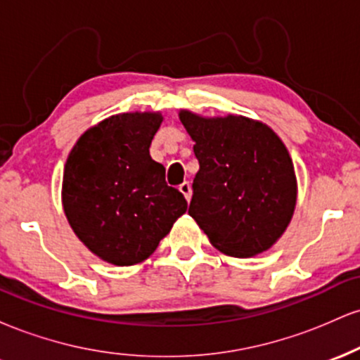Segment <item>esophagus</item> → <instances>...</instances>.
<instances>
[{"label": "esophagus", "mask_w": 360, "mask_h": 360, "mask_svg": "<svg viewBox=\"0 0 360 360\" xmlns=\"http://www.w3.org/2000/svg\"><path fill=\"white\" fill-rule=\"evenodd\" d=\"M179 191L184 194V198H186V200H188V201L191 200V186H189L188 181H184V183L179 186Z\"/></svg>", "instance_id": "obj_1"}]
</instances>
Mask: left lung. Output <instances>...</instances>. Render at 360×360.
<instances>
[{
	"mask_svg": "<svg viewBox=\"0 0 360 360\" xmlns=\"http://www.w3.org/2000/svg\"><path fill=\"white\" fill-rule=\"evenodd\" d=\"M200 171L189 214L213 247L232 257L271 249L296 206L295 166L286 146L262 122L238 115L203 118L181 110Z\"/></svg>",
	"mask_w": 360,
	"mask_h": 360,
	"instance_id": "1",
	"label": "left lung"
}]
</instances>
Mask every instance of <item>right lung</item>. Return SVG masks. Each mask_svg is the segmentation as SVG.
I'll list each match as a JSON object with an SVG mask.
<instances>
[{"mask_svg": "<svg viewBox=\"0 0 360 360\" xmlns=\"http://www.w3.org/2000/svg\"><path fill=\"white\" fill-rule=\"evenodd\" d=\"M162 115L122 113L81 135L64 167L62 206L94 255L134 266L152 254L188 203L148 154Z\"/></svg>", "mask_w": 360, "mask_h": 360, "instance_id": "right-lung-1", "label": "right lung"}]
</instances>
